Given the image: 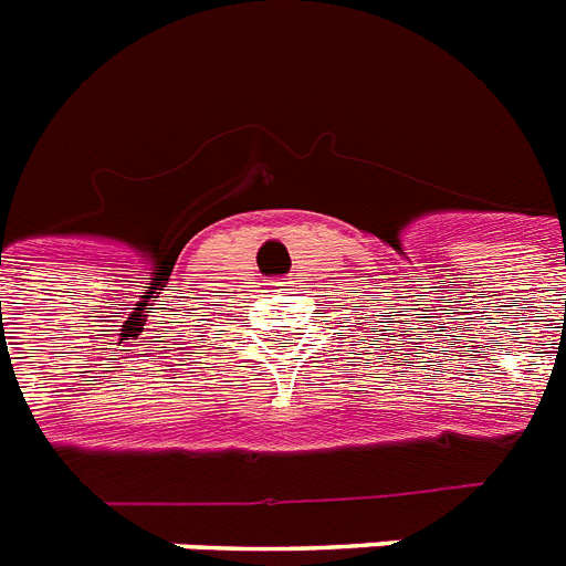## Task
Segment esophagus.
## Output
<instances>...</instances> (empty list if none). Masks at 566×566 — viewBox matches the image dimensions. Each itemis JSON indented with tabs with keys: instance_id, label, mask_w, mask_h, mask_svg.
Listing matches in <instances>:
<instances>
[{
	"instance_id": "obj_1",
	"label": "esophagus",
	"mask_w": 566,
	"mask_h": 566,
	"mask_svg": "<svg viewBox=\"0 0 566 566\" xmlns=\"http://www.w3.org/2000/svg\"><path fill=\"white\" fill-rule=\"evenodd\" d=\"M269 286H274V292L280 294H297V280L294 277H277L274 283H269Z\"/></svg>"
}]
</instances>
